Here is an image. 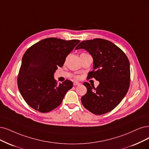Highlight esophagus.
<instances>
[{"instance_id":"34e87169","label":"esophagus","mask_w":149,"mask_h":149,"mask_svg":"<svg viewBox=\"0 0 149 149\" xmlns=\"http://www.w3.org/2000/svg\"><path fill=\"white\" fill-rule=\"evenodd\" d=\"M73 84H74V86H77V85H80V84L79 83V82H78V81H74Z\"/></svg>"}]
</instances>
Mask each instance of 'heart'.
Instances as JSON below:
<instances>
[{"label": "heart", "instance_id": "heart-1", "mask_svg": "<svg viewBox=\"0 0 149 149\" xmlns=\"http://www.w3.org/2000/svg\"><path fill=\"white\" fill-rule=\"evenodd\" d=\"M82 54H86V53H82ZM76 78H77V77H76Z\"/></svg>", "mask_w": 149, "mask_h": 149}]
</instances>
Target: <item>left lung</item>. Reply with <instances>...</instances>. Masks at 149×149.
Instances as JSON below:
<instances>
[{
	"label": "left lung",
	"mask_w": 149,
	"mask_h": 149,
	"mask_svg": "<svg viewBox=\"0 0 149 149\" xmlns=\"http://www.w3.org/2000/svg\"><path fill=\"white\" fill-rule=\"evenodd\" d=\"M75 49H85L91 55L94 65L88 76L100 81L96 88L84 82L87 92L81 98L82 104L96 115L112 111L130 87V65L127 56L114 43L102 38L82 41Z\"/></svg>",
	"instance_id": "obj_1"
}]
</instances>
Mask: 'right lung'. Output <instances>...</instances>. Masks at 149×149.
<instances>
[{
  "instance_id": "right-lung-1",
  "label": "right lung",
  "mask_w": 149,
  "mask_h": 149,
  "mask_svg": "<svg viewBox=\"0 0 149 149\" xmlns=\"http://www.w3.org/2000/svg\"><path fill=\"white\" fill-rule=\"evenodd\" d=\"M80 42L50 37L35 43L24 54L17 79L24 101L36 111L46 113L61 104L73 83L66 80L58 84L53 77L58 66L61 68L68 55Z\"/></svg>"
}]
</instances>
